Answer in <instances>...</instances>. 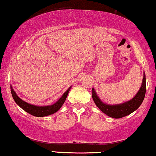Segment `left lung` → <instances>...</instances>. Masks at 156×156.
Returning <instances> with one entry per match:
<instances>
[{
    "mask_svg": "<svg viewBox=\"0 0 156 156\" xmlns=\"http://www.w3.org/2000/svg\"><path fill=\"white\" fill-rule=\"evenodd\" d=\"M146 89V76L144 74L141 87L138 93L132 100L129 101L127 102L115 105L105 104L99 99L94 91V89H92V98H93L94 103H96L97 107L107 115L111 117L112 118H122V117L131 114L141 105L144 97H145Z\"/></svg>",
    "mask_w": 156,
    "mask_h": 156,
    "instance_id": "obj_1",
    "label": "left lung"
}]
</instances>
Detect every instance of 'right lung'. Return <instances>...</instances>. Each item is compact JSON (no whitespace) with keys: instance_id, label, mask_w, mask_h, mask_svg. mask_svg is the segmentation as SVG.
I'll return each instance as SVG.
<instances>
[{"instance_id":"add662e5","label":"right lung","mask_w":156,"mask_h":156,"mask_svg":"<svg viewBox=\"0 0 156 156\" xmlns=\"http://www.w3.org/2000/svg\"><path fill=\"white\" fill-rule=\"evenodd\" d=\"M70 88H69V89L65 92V94L62 95L61 98H60L55 103H54V104L51 105L47 106H37L29 104L28 103H26L25 101H22L21 98H20L19 97L17 96V95L15 93L14 90H13L12 87H10V90L12 98L15 100V103H16L22 109H23L24 111H26L29 114L32 115L34 116L44 117L47 115H50L55 113V112H57L58 110H59L60 108L62 107V105L63 103H64L65 100H66V98L67 95H68Z\"/></svg>"}]
</instances>
